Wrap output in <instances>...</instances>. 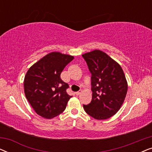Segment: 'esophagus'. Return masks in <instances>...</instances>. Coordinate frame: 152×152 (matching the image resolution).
Here are the masks:
<instances>
[{
    "label": "esophagus",
    "mask_w": 152,
    "mask_h": 152,
    "mask_svg": "<svg viewBox=\"0 0 152 152\" xmlns=\"http://www.w3.org/2000/svg\"><path fill=\"white\" fill-rule=\"evenodd\" d=\"M82 91H77V92H75V95H80L81 93H82Z\"/></svg>",
    "instance_id": "obj_1"
}]
</instances>
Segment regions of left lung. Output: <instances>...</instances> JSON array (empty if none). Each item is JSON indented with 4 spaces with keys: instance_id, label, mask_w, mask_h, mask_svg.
<instances>
[{
    "instance_id": "1",
    "label": "left lung",
    "mask_w": 152,
    "mask_h": 152,
    "mask_svg": "<svg viewBox=\"0 0 152 152\" xmlns=\"http://www.w3.org/2000/svg\"><path fill=\"white\" fill-rule=\"evenodd\" d=\"M82 57L91 73L92 100L83 105L87 114L106 120L121 107L127 93V82L121 66L104 52L95 50Z\"/></svg>"
}]
</instances>
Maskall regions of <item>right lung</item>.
<instances>
[{
  "label": "right lung",
  "instance_id": "add662e5",
  "mask_svg": "<svg viewBox=\"0 0 152 152\" xmlns=\"http://www.w3.org/2000/svg\"><path fill=\"white\" fill-rule=\"evenodd\" d=\"M74 57L57 52L48 54L27 72L24 91L35 112L50 119L65 110L70 96L66 92L68 84L61 79L64 68Z\"/></svg>",
  "mask_w": 152,
  "mask_h": 152
}]
</instances>
